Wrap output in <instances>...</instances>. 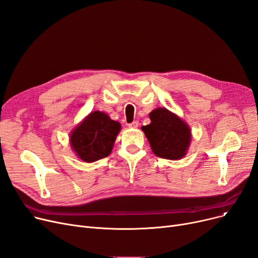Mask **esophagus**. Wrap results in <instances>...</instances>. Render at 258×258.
<instances>
[{
    "label": "esophagus",
    "mask_w": 258,
    "mask_h": 258,
    "mask_svg": "<svg viewBox=\"0 0 258 258\" xmlns=\"http://www.w3.org/2000/svg\"><path fill=\"white\" fill-rule=\"evenodd\" d=\"M139 126V122L138 121H134V122H132V123H130L128 124V127H131V128H137Z\"/></svg>",
    "instance_id": "esophagus-1"
}]
</instances>
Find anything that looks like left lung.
I'll use <instances>...</instances> for the list:
<instances>
[{
  "label": "left lung",
  "instance_id": "1",
  "mask_svg": "<svg viewBox=\"0 0 258 258\" xmlns=\"http://www.w3.org/2000/svg\"><path fill=\"white\" fill-rule=\"evenodd\" d=\"M151 123L142 126L153 153L160 158L179 160L186 155L192 133L186 123L165 107L150 113Z\"/></svg>",
  "mask_w": 258,
  "mask_h": 258
}]
</instances>
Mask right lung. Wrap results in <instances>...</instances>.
<instances>
[{"label": "right lung", "mask_w": 258, "mask_h": 258, "mask_svg": "<svg viewBox=\"0 0 258 258\" xmlns=\"http://www.w3.org/2000/svg\"><path fill=\"white\" fill-rule=\"evenodd\" d=\"M121 124L103 111L89 113L72 132L70 142L73 151L84 162L105 158L114 148Z\"/></svg>", "instance_id": "add662e5"}]
</instances>
